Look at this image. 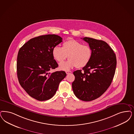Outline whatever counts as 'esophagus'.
<instances>
[{
	"label": "esophagus",
	"mask_w": 134,
	"mask_h": 134,
	"mask_svg": "<svg viewBox=\"0 0 134 134\" xmlns=\"http://www.w3.org/2000/svg\"><path fill=\"white\" fill-rule=\"evenodd\" d=\"M66 73L67 74H71V73H72V72L70 71H66Z\"/></svg>",
	"instance_id": "esophagus-1"
}]
</instances>
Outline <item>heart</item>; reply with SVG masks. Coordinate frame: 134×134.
<instances>
[{"mask_svg":"<svg viewBox=\"0 0 134 134\" xmlns=\"http://www.w3.org/2000/svg\"><path fill=\"white\" fill-rule=\"evenodd\" d=\"M52 55L59 63L63 62L68 56L69 60L60 64L59 69L68 71L75 67L81 68L88 65L92 58V51L89 46L70 39L63 43L62 47L58 46H54Z\"/></svg>","mask_w":134,"mask_h":134,"instance_id":"1","label":"heart"}]
</instances>
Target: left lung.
I'll return each mask as SVG.
<instances>
[{
    "mask_svg": "<svg viewBox=\"0 0 134 134\" xmlns=\"http://www.w3.org/2000/svg\"><path fill=\"white\" fill-rule=\"evenodd\" d=\"M92 51L88 65L73 72L75 80L72 87L75 95L85 102L100 97L109 88L113 80L117 64L115 53L102 40L83 37Z\"/></svg>",
    "mask_w": 134,
    "mask_h": 134,
    "instance_id": "1",
    "label": "left lung"
}]
</instances>
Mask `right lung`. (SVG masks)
I'll list each match as a JSON object with an SVG mask.
<instances>
[{"label":"right lung","mask_w":134,"mask_h":134,"mask_svg":"<svg viewBox=\"0 0 134 134\" xmlns=\"http://www.w3.org/2000/svg\"><path fill=\"white\" fill-rule=\"evenodd\" d=\"M62 42V37L58 35H43L30 40L19 51V82L30 97L37 100L44 101L53 97L60 82L66 76L63 71L49 72L58 66L52 50Z\"/></svg>","instance_id":"obj_1"}]
</instances>
